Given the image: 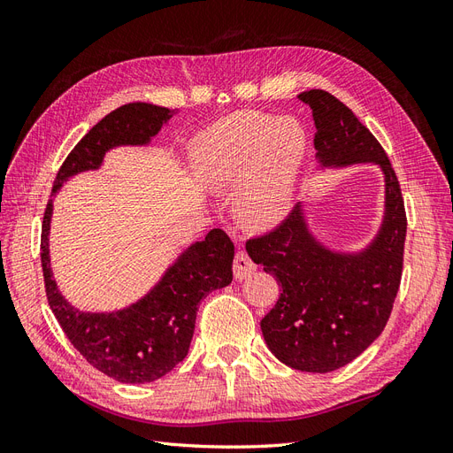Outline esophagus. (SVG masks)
Instances as JSON below:
<instances>
[{
  "label": "esophagus",
  "instance_id": "1",
  "mask_svg": "<svg viewBox=\"0 0 453 453\" xmlns=\"http://www.w3.org/2000/svg\"><path fill=\"white\" fill-rule=\"evenodd\" d=\"M255 263L250 258V255L245 251H238L234 257V278L236 280H243L248 278L250 273L255 272Z\"/></svg>",
  "mask_w": 453,
  "mask_h": 453
}]
</instances>
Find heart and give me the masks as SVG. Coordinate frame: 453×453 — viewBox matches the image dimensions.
<instances>
[{
	"label": "heart",
	"instance_id": "heart-1",
	"mask_svg": "<svg viewBox=\"0 0 453 453\" xmlns=\"http://www.w3.org/2000/svg\"><path fill=\"white\" fill-rule=\"evenodd\" d=\"M306 134L298 122L265 113H234L203 130L190 147V164L210 188H238L242 215L272 226L289 211Z\"/></svg>",
	"mask_w": 453,
	"mask_h": 453
}]
</instances>
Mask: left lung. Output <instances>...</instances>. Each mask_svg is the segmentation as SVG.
<instances>
[{
    "mask_svg": "<svg viewBox=\"0 0 453 453\" xmlns=\"http://www.w3.org/2000/svg\"><path fill=\"white\" fill-rule=\"evenodd\" d=\"M318 170L374 164L383 173L380 228L357 251L334 250L310 228L304 202L268 234L245 245L276 276L281 295L260 321L268 349L300 372H333L372 344L386 326L403 276L406 213L399 181L378 140L333 94L308 90Z\"/></svg>",
    "mask_w": 453,
    "mask_h": 453,
    "instance_id": "1",
    "label": "left lung"
}]
</instances>
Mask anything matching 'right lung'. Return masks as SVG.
Here are the masks:
<instances>
[{
  "instance_id": "obj_1",
  "label": "right lung",
  "mask_w": 453,
  "mask_h": 453,
  "mask_svg": "<svg viewBox=\"0 0 453 453\" xmlns=\"http://www.w3.org/2000/svg\"><path fill=\"white\" fill-rule=\"evenodd\" d=\"M175 111L145 102L120 105L92 127L54 180L52 196L73 175L100 170L109 150L122 145H149ZM52 196L41 230L49 306L75 349L100 372L120 383H149L168 374L188 353L200 300L232 281L234 245L221 228L208 232L173 258L162 278L135 303L111 311H87L67 300L52 276L50 221Z\"/></svg>"
}]
</instances>
